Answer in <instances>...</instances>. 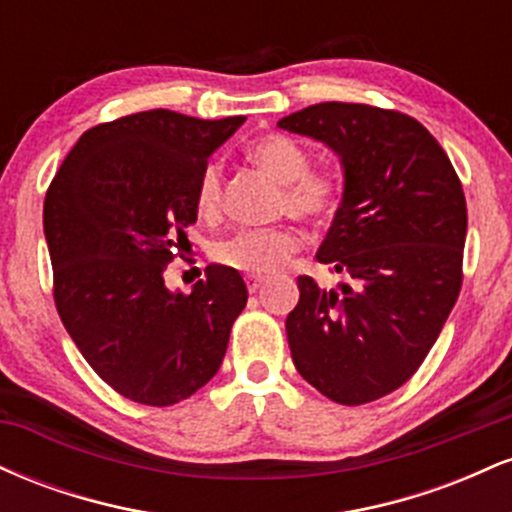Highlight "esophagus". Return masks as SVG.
<instances>
[{"label":"esophagus","mask_w":512,"mask_h":512,"mask_svg":"<svg viewBox=\"0 0 512 512\" xmlns=\"http://www.w3.org/2000/svg\"><path fill=\"white\" fill-rule=\"evenodd\" d=\"M260 286H262V279H257V276H248V291L250 293H257Z\"/></svg>","instance_id":"1"}]
</instances>
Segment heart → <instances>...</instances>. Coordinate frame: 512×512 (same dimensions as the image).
I'll return each mask as SVG.
<instances>
[{"label":"heart","mask_w":512,"mask_h":512,"mask_svg":"<svg viewBox=\"0 0 512 512\" xmlns=\"http://www.w3.org/2000/svg\"><path fill=\"white\" fill-rule=\"evenodd\" d=\"M250 161L281 185L279 211H289L313 228H325L337 219L344 204V182L337 173L310 168L308 149L284 134L255 139L248 149ZM221 168L207 163L195 185V209L202 219H216L221 211ZM301 248L291 226L250 228L216 245L214 260L236 272L267 276L279 272Z\"/></svg>","instance_id":"heart-1"}]
</instances>
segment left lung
<instances>
[{"label":"left lung","mask_w":512,"mask_h":512,"mask_svg":"<svg viewBox=\"0 0 512 512\" xmlns=\"http://www.w3.org/2000/svg\"><path fill=\"white\" fill-rule=\"evenodd\" d=\"M279 127L320 139L344 166V204L317 262L346 281L322 289L298 276L293 366L332 402H373L419 370L460 296L462 182L436 137L399 110L317 103Z\"/></svg>","instance_id":"obj_1"}]
</instances>
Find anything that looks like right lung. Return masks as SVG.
I'll return each instance as SVG.
<instances>
[{"label":"right lung","mask_w":512,"mask_h":512,"mask_svg":"<svg viewBox=\"0 0 512 512\" xmlns=\"http://www.w3.org/2000/svg\"><path fill=\"white\" fill-rule=\"evenodd\" d=\"M245 117L146 110L86 129L52 178L43 226L57 313L88 366L122 397L170 407L221 368L248 289L209 264L192 293L163 272L197 221L207 158Z\"/></svg>","instance_id":"right-lung-1"}]
</instances>
